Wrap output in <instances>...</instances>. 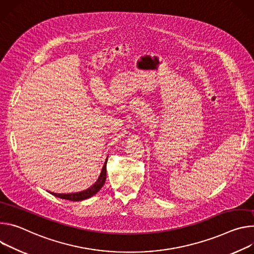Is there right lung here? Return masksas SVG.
I'll use <instances>...</instances> for the list:
<instances>
[{
	"label": "right lung",
	"mask_w": 254,
	"mask_h": 254,
	"mask_svg": "<svg viewBox=\"0 0 254 254\" xmlns=\"http://www.w3.org/2000/svg\"><path fill=\"white\" fill-rule=\"evenodd\" d=\"M107 160H108V158L106 159V161L104 163V166L102 168V172L100 174V177H99L98 181L91 188L84 190H81V191H78V192H71V193H56V192H51V191H49V192L51 194L55 195V196H58V198L68 200V201H73V202L82 201V200H86V199L91 198V196L96 194L101 190V188L104 186V184L106 182V177H107V168H106Z\"/></svg>",
	"instance_id": "obj_1"
}]
</instances>
